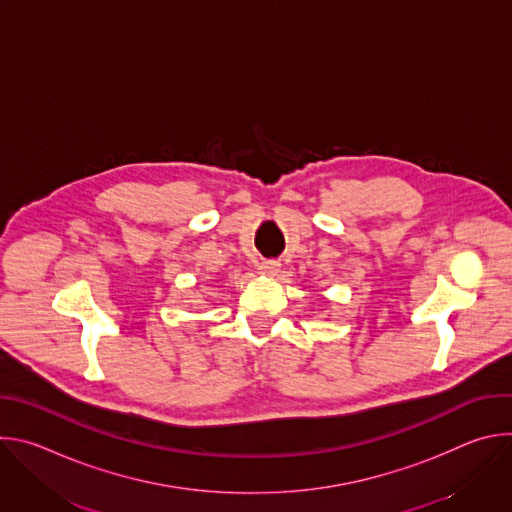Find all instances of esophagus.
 I'll return each instance as SVG.
<instances>
[{
	"label": "esophagus",
	"mask_w": 512,
	"mask_h": 512,
	"mask_svg": "<svg viewBox=\"0 0 512 512\" xmlns=\"http://www.w3.org/2000/svg\"><path fill=\"white\" fill-rule=\"evenodd\" d=\"M259 271L263 273V275H275L277 271H279V261H273V259H267V261H261L259 263Z\"/></svg>",
	"instance_id": "obj_1"
}]
</instances>
